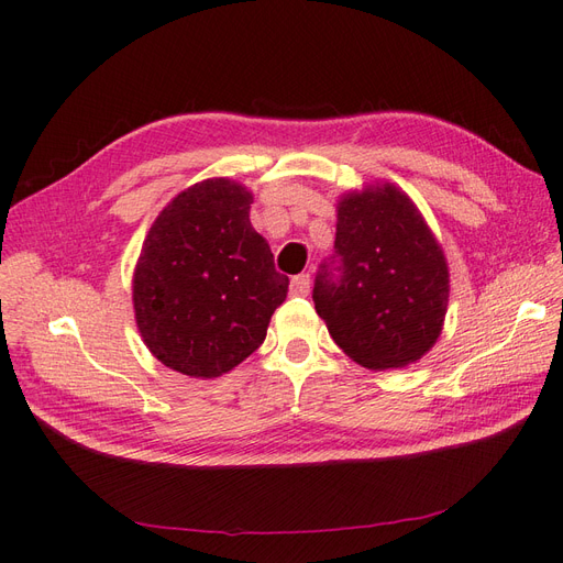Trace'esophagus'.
<instances>
[{"label":"esophagus","instance_id":"obj_1","mask_svg":"<svg viewBox=\"0 0 563 563\" xmlns=\"http://www.w3.org/2000/svg\"><path fill=\"white\" fill-rule=\"evenodd\" d=\"M310 286H312V277L308 275V272H302V275H296L291 279V294L308 296L310 294Z\"/></svg>","mask_w":563,"mask_h":563}]
</instances>
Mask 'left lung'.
<instances>
[{"instance_id": "obj_1", "label": "left lung", "mask_w": 563, "mask_h": 563, "mask_svg": "<svg viewBox=\"0 0 563 563\" xmlns=\"http://www.w3.org/2000/svg\"><path fill=\"white\" fill-rule=\"evenodd\" d=\"M312 300L335 345L366 368L408 366L437 343L449 267L399 187L385 183L340 201L333 253L317 269Z\"/></svg>"}]
</instances>
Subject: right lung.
I'll use <instances>...</instances> for the list:
<instances>
[{"instance_id": "obj_1", "label": "right lung", "mask_w": 563, "mask_h": 563, "mask_svg": "<svg viewBox=\"0 0 563 563\" xmlns=\"http://www.w3.org/2000/svg\"><path fill=\"white\" fill-rule=\"evenodd\" d=\"M246 187L211 178L187 187L150 228L133 275L141 335L157 360L218 378L263 345L288 277L253 230Z\"/></svg>"}]
</instances>
